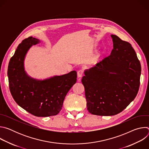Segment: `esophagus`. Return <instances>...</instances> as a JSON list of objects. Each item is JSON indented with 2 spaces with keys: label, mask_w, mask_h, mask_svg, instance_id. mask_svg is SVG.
Returning a JSON list of instances; mask_svg holds the SVG:
<instances>
[{
  "label": "esophagus",
  "mask_w": 149,
  "mask_h": 149,
  "mask_svg": "<svg viewBox=\"0 0 149 149\" xmlns=\"http://www.w3.org/2000/svg\"><path fill=\"white\" fill-rule=\"evenodd\" d=\"M83 74H84V72H83L82 70H79V71H78L77 72V77H78V78L79 79H80V78L82 77Z\"/></svg>",
  "instance_id": "1"
}]
</instances>
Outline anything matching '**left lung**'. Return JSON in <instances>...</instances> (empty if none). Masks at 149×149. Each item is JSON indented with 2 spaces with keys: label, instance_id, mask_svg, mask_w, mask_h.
Returning a JSON list of instances; mask_svg holds the SVG:
<instances>
[{
  "label": "left lung",
  "instance_id": "8db88e82",
  "mask_svg": "<svg viewBox=\"0 0 149 149\" xmlns=\"http://www.w3.org/2000/svg\"><path fill=\"white\" fill-rule=\"evenodd\" d=\"M111 54L85 71L81 82L85 88L87 110L102 116L116 115L134 100L139 91L140 62L132 45L111 35Z\"/></svg>",
  "mask_w": 149,
  "mask_h": 149
}]
</instances>
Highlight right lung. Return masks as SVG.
I'll return each mask as SVG.
<instances>
[{
  "label": "right lung",
  "mask_w": 149,
  "mask_h": 149,
  "mask_svg": "<svg viewBox=\"0 0 149 149\" xmlns=\"http://www.w3.org/2000/svg\"><path fill=\"white\" fill-rule=\"evenodd\" d=\"M39 42L32 36L22 40L10 59L8 76L10 93L20 107L35 116L49 117L59 113L77 75L72 71L42 81L29 77L24 70V59L32 45Z\"/></svg>",
  "instance_id": "add662e5"
}]
</instances>
